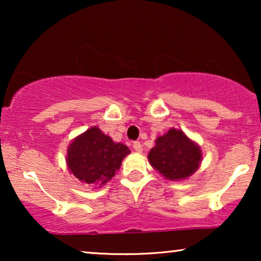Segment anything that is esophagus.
I'll return each mask as SVG.
<instances>
[{"label": "esophagus", "instance_id": "esophagus-1", "mask_svg": "<svg viewBox=\"0 0 261 261\" xmlns=\"http://www.w3.org/2000/svg\"><path fill=\"white\" fill-rule=\"evenodd\" d=\"M133 148H134V151L137 152V153H141L142 152V146H141V144L139 141H135L134 142Z\"/></svg>", "mask_w": 261, "mask_h": 261}]
</instances>
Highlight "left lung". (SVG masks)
Listing matches in <instances>:
<instances>
[{"label": "left lung", "instance_id": "1", "mask_svg": "<svg viewBox=\"0 0 261 261\" xmlns=\"http://www.w3.org/2000/svg\"><path fill=\"white\" fill-rule=\"evenodd\" d=\"M149 151L148 163L169 180H184L199 169L203 154L201 146L181 129L170 128L155 139Z\"/></svg>", "mask_w": 261, "mask_h": 261}]
</instances>
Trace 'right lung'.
<instances>
[{
	"mask_svg": "<svg viewBox=\"0 0 261 261\" xmlns=\"http://www.w3.org/2000/svg\"><path fill=\"white\" fill-rule=\"evenodd\" d=\"M129 153L126 145L115 142L94 126L71 141L66 153L67 170L82 183L102 188L115 176Z\"/></svg>",
	"mask_w": 261,
	"mask_h": 261,
	"instance_id": "right-lung-1",
	"label": "right lung"
}]
</instances>
